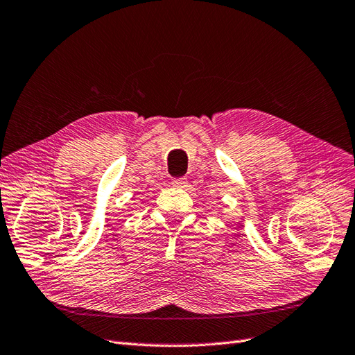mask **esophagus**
<instances>
[{"label": "esophagus", "instance_id": "1", "mask_svg": "<svg viewBox=\"0 0 355 355\" xmlns=\"http://www.w3.org/2000/svg\"><path fill=\"white\" fill-rule=\"evenodd\" d=\"M186 184H187V181H186V178H177V180H174V181H172V186H175V187H180V189H183V187H186Z\"/></svg>", "mask_w": 355, "mask_h": 355}]
</instances>
